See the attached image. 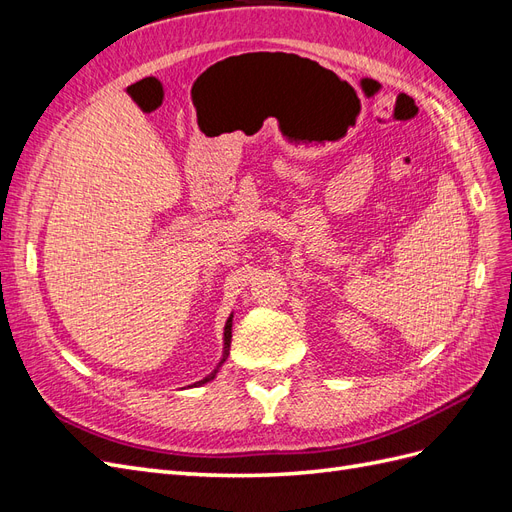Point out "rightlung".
Masks as SVG:
<instances>
[{"label":"right lung","instance_id":"obj_1","mask_svg":"<svg viewBox=\"0 0 512 512\" xmlns=\"http://www.w3.org/2000/svg\"><path fill=\"white\" fill-rule=\"evenodd\" d=\"M230 339H232V314L228 316V320H226V324H224V348H222V359H220V363L215 365V369L211 371V374H207L203 380H198V382H194V384H190V389L192 386H203V384H207V382H211L215 376H218V371L222 369V365L226 363V359H228V354H230Z\"/></svg>","mask_w":512,"mask_h":512}]
</instances>
